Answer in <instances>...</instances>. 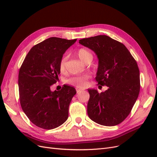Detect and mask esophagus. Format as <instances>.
I'll use <instances>...</instances> for the list:
<instances>
[{
    "instance_id": "obj_1",
    "label": "esophagus",
    "mask_w": 157,
    "mask_h": 157,
    "mask_svg": "<svg viewBox=\"0 0 157 157\" xmlns=\"http://www.w3.org/2000/svg\"><path fill=\"white\" fill-rule=\"evenodd\" d=\"M82 90H83V89L80 88H78V87L76 88V91H77V93L80 92L81 91H82Z\"/></svg>"
}]
</instances>
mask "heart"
I'll use <instances>...</instances> for the list:
<instances>
[{"mask_svg": "<svg viewBox=\"0 0 157 157\" xmlns=\"http://www.w3.org/2000/svg\"><path fill=\"white\" fill-rule=\"evenodd\" d=\"M77 55L79 58L83 61L84 62H86L88 60L93 59V55L88 50L84 48H80L77 50ZM67 56L64 55L59 61V69L61 73H64L66 70V63L67 61ZM90 78L89 75L74 76L66 80V82L69 84L73 85L76 87H84L87 84V80Z\"/></svg>", "mask_w": 157, "mask_h": 157, "instance_id": "b5f03b06", "label": "heart"}]
</instances>
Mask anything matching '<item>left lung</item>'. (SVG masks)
<instances>
[{"mask_svg": "<svg viewBox=\"0 0 157 157\" xmlns=\"http://www.w3.org/2000/svg\"><path fill=\"white\" fill-rule=\"evenodd\" d=\"M98 56L99 66L96 80L108 90L99 94L88 89L87 112L99 124L112 126L129 115L140 90V70L136 61L121 42L107 35H98L79 40Z\"/></svg>", "mask_w": 157, "mask_h": 157, "instance_id": "obj_1", "label": "left lung"}]
</instances>
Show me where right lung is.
Masks as SVG:
<instances>
[{"instance_id":"obj_1","label":"right lung","mask_w":157,"mask_h":157,"mask_svg":"<svg viewBox=\"0 0 157 157\" xmlns=\"http://www.w3.org/2000/svg\"><path fill=\"white\" fill-rule=\"evenodd\" d=\"M77 40L58 37L44 40L28 52L19 71L21 107L30 121L42 129H54L68 118L75 89L63 85L60 90L52 92L50 87L59 80L63 54Z\"/></svg>"}]
</instances>
